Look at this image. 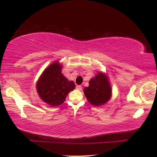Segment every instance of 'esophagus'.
<instances>
[{
  "instance_id": "1",
  "label": "esophagus",
  "mask_w": 157,
  "mask_h": 157,
  "mask_svg": "<svg viewBox=\"0 0 157 157\" xmlns=\"http://www.w3.org/2000/svg\"><path fill=\"white\" fill-rule=\"evenodd\" d=\"M76 89H78V90H79V91H81L82 89V86H80V85H78V86H76Z\"/></svg>"
}]
</instances>
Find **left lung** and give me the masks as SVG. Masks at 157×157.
<instances>
[{
    "mask_svg": "<svg viewBox=\"0 0 157 157\" xmlns=\"http://www.w3.org/2000/svg\"><path fill=\"white\" fill-rule=\"evenodd\" d=\"M89 83V86L84 89V94L90 104L99 107L109 102L112 95V89L107 74L98 72Z\"/></svg>",
    "mask_w": 157,
    "mask_h": 157,
    "instance_id": "obj_1",
    "label": "left lung"
}]
</instances>
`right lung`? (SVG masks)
Listing matches in <instances>:
<instances>
[{
  "label": "right lung",
  "mask_w": 157,
  "mask_h": 157,
  "mask_svg": "<svg viewBox=\"0 0 157 157\" xmlns=\"http://www.w3.org/2000/svg\"><path fill=\"white\" fill-rule=\"evenodd\" d=\"M62 64L55 61L41 73L36 84L41 99L51 107L63 104L66 98L75 88L73 81H69L62 73Z\"/></svg>",
  "instance_id": "1"
}]
</instances>
